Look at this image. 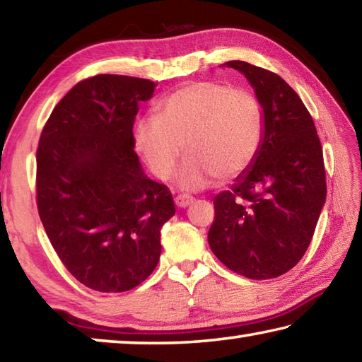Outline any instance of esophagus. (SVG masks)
<instances>
[{"label": "esophagus", "instance_id": "esophagus-1", "mask_svg": "<svg viewBox=\"0 0 362 362\" xmlns=\"http://www.w3.org/2000/svg\"><path fill=\"white\" fill-rule=\"evenodd\" d=\"M193 201H194V198L193 196H189V194H179V196H175V204H177V207H188L189 204H193Z\"/></svg>", "mask_w": 362, "mask_h": 362}]
</instances>
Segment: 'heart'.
Wrapping results in <instances>:
<instances>
[{
    "label": "heart",
    "mask_w": 362,
    "mask_h": 362,
    "mask_svg": "<svg viewBox=\"0 0 362 362\" xmlns=\"http://www.w3.org/2000/svg\"><path fill=\"white\" fill-rule=\"evenodd\" d=\"M263 139L259 100L246 89L217 81L182 86L158 105L156 116L140 119L134 132L136 148L158 179L173 175L182 151L188 158L179 185L199 189L212 182L231 180L252 166Z\"/></svg>",
    "instance_id": "1"
}]
</instances>
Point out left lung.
<instances>
[{
    "label": "left lung",
    "instance_id": "left-lung-1",
    "mask_svg": "<svg viewBox=\"0 0 362 362\" xmlns=\"http://www.w3.org/2000/svg\"><path fill=\"white\" fill-rule=\"evenodd\" d=\"M223 66L241 71L254 88L263 139L252 166L214 198L207 241L231 272L278 278L306 252L326 203L321 142L308 110L279 75L243 60Z\"/></svg>",
    "mask_w": 362,
    "mask_h": 362
}]
</instances>
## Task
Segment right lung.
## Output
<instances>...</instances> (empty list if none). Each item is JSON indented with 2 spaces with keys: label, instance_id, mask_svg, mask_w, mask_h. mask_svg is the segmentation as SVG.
I'll use <instances>...</instances> for the list:
<instances>
[{
  "label": "right lung",
  "instance_id": "add662e5",
  "mask_svg": "<svg viewBox=\"0 0 362 362\" xmlns=\"http://www.w3.org/2000/svg\"><path fill=\"white\" fill-rule=\"evenodd\" d=\"M150 79L97 75L66 93L36 151V204L59 259L79 283L126 292L156 268L161 228L175 214L166 185L134 151L139 103Z\"/></svg>",
  "mask_w": 362,
  "mask_h": 362
}]
</instances>
